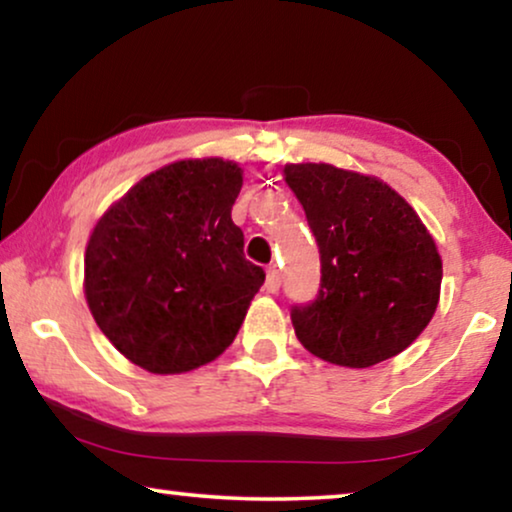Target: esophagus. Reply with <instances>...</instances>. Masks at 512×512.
I'll list each match as a JSON object with an SVG mask.
<instances>
[{
    "mask_svg": "<svg viewBox=\"0 0 512 512\" xmlns=\"http://www.w3.org/2000/svg\"><path fill=\"white\" fill-rule=\"evenodd\" d=\"M279 286H282V272H279L275 265H270L268 275H265V291L277 293Z\"/></svg>",
    "mask_w": 512,
    "mask_h": 512,
    "instance_id": "esophagus-1",
    "label": "esophagus"
}]
</instances>
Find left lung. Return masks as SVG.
I'll use <instances>...</instances> for the list:
<instances>
[{"label": "left lung", "instance_id": "8db88e82", "mask_svg": "<svg viewBox=\"0 0 512 512\" xmlns=\"http://www.w3.org/2000/svg\"><path fill=\"white\" fill-rule=\"evenodd\" d=\"M321 258L312 303L293 305L298 340L335 366L401 354L438 307L443 261L415 209L380 179L326 163L286 165Z\"/></svg>", "mask_w": 512, "mask_h": 512}]
</instances>
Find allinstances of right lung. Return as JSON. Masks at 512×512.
I'll use <instances>...</instances> for the list:
<instances>
[{
	"label": "right lung",
	"instance_id": "1",
	"mask_svg": "<svg viewBox=\"0 0 512 512\" xmlns=\"http://www.w3.org/2000/svg\"><path fill=\"white\" fill-rule=\"evenodd\" d=\"M242 170L179 160L151 172L97 221L86 249V300L118 352L156 375L214 361L265 282L230 219Z\"/></svg>",
	"mask_w": 512,
	"mask_h": 512
}]
</instances>
